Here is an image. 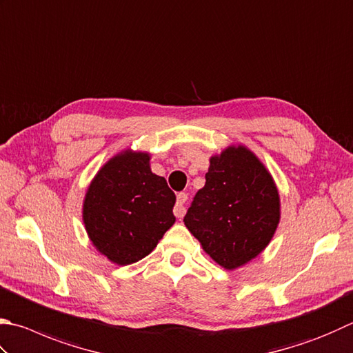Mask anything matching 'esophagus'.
I'll use <instances>...</instances> for the list:
<instances>
[{"label":"esophagus","mask_w":353,"mask_h":353,"mask_svg":"<svg viewBox=\"0 0 353 353\" xmlns=\"http://www.w3.org/2000/svg\"><path fill=\"white\" fill-rule=\"evenodd\" d=\"M185 201H188V194L181 192V194L176 195V204H175V209H174L175 216L183 218L185 215V210H188V208H185Z\"/></svg>","instance_id":"1"}]
</instances>
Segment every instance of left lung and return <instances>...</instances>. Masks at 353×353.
I'll list each match as a JSON object with an SVG mask.
<instances>
[{
  "label": "left lung",
  "mask_w": 353,
  "mask_h": 353,
  "mask_svg": "<svg viewBox=\"0 0 353 353\" xmlns=\"http://www.w3.org/2000/svg\"><path fill=\"white\" fill-rule=\"evenodd\" d=\"M280 219V192L269 169L248 145L230 144L210 157L184 224L216 264L235 270L268 248Z\"/></svg>",
  "instance_id": "8db88e82"
}]
</instances>
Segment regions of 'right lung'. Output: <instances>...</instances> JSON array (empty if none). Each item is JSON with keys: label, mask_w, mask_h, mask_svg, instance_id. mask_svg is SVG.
<instances>
[{"label": "right lung", "mask_w": 353, "mask_h": 353, "mask_svg": "<svg viewBox=\"0 0 353 353\" xmlns=\"http://www.w3.org/2000/svg\"><path fill=\"white\" fill-rule=\"evenodd\" d=\"M175 194L150 169V154L123 149L92 178L83 223L94 248L118 265L148 256L175 223Z\"/></svg>", "instance_id": "obj_1"}]
</instances>
